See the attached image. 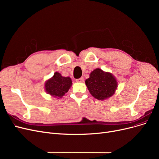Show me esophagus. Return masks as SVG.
I'll list each match as a JSON object with an SVG mask.
<instances>
[{
	"label": "esophagus",
	"mask_w": 159,
	"mask_h": 159,
	"mask_svg": "<svg viewBox=\"0 0 159 159\" xmlns=\"http://www.w3.org/2000/svg\"><path fill=\"white\" fill-rule=\"evenodd\" d=\"M76 81H77V82H79V83H84V78H81L80 79L76 80Z\"/></svg>",
	"instance_id": "1"
}]
</instances>
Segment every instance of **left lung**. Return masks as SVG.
Masks as SVG:
<instances>
[{"label":"left lung","mask_w":159,"mask_h":159,"mask_svg":"<svg viewBox=\"0 0 159 159\" xmlns=\"http://www.w3.org/2000/svg\"><path fill=\"white\" fill-rule=\"evenodd\" d=\"M85 85L91 95L95 99L105 100L113 95L118 87L115 77L109 72L96 68L85 80Z\"/></svg>","instance_id":"left-lung-1"}]
</instances>
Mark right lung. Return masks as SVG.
<instances>
[{"instance_id": "obj_1", "label": "right lung", "mask_w": 159, "mask_h": 159, "mask_svg": "<svg viewBox=\"0 0 159 159\" xmlns=\"http://www.w3.org/2000/svg\"><path fill=\"white\" fill-rule=\"evenodd\" d=\"M72 85L70 77L62 76L59 72H55L51 78L44 84L46 92L57 99H60L68 92Z\"/></svg>"}]
</instances>
